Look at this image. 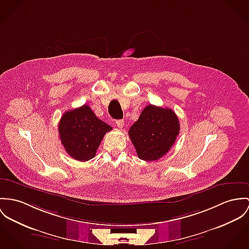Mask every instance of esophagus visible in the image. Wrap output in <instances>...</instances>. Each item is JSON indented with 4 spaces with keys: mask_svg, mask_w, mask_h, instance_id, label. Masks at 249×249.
Wrapping results in <instances>:
<instances>
[{
    "mask_svg": "<svg viewBox=\"0 0 249 249\" xmlns=\"http://www.w3.org/2000/svg\"><path fill=\"white\" fill-rule=\"evenodd\" d=\"M116 125H117L119 128H123L124 125V120H117V121H116Z\"/></svg>",
    "mask_w": 249,
    "mask_h": 249,
    "instance_id": "1",
    "label": "esophagus"
}]
</instances>
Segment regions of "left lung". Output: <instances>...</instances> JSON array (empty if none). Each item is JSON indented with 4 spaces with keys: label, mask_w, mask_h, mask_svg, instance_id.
<instances>
[{
    "label": "left lung",
    "mask_w": 249,
    "mask_h": 249,
    "mask_svg": "<svg viewBox=\"0 0 249 249\" xmlns=\"http://www.w3.org/2000/svg\"><path fill=\"white\" fill-rule=\"evenodd\" d=\"M180 132V123L175 112L149 105L128 131L138 157L143 160H157L172 147Z\"/></svg>",
    "instance_id": "obj_1"
}]
</instances>
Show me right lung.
I'll list each match as a JSON object with an SVG mask.
<instances>
[{
  "label": "right lung",
  "instance_id": "add662e5",
  "mask_svg": "<svg viewBox=\"0 0 249 249\" xmlns=\"http://www.w3.org/2000/svg\"><path fill=\"white\" fill-rule=\"evenodd\" d=\"M58 128L68 155L80 161L94 158L103 138L112 129L97 118L88 105L65 112Z\"/></svg>",
  "mask_w": 249,
  "mask_h": 249
}]
</instances>
